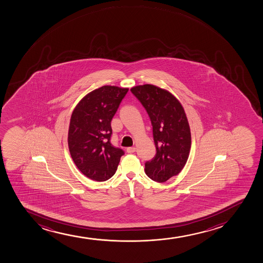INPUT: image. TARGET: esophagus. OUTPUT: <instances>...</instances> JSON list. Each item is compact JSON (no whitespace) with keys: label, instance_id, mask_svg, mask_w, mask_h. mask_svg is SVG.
<instances>
[{"label":"esophagus","instance_id":"1","mask_svg":"<svg viewBox=\"0 0 263 263\" xmlns=\"http://www.w3.org/2000/svg\"><path fill=\"white\" fill-rule=\"evenodd\" d=\"M127 153L128 154H133V153H135V151H136V148L135 147H128L127 148Z\"/></svg>","mask_w":263,"mask_h":263}]
</instances>
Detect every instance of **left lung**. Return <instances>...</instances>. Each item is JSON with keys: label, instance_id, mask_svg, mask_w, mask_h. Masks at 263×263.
Returning a JSON list of instances; mask_svg holds the SVG:
<instances>
[{"label": "left lung", "instance_id": "1", "mask_svg": "<svg viewBox=\"0 0 263 263\" xmlns=\"http://www.w3.org/2000/svg\"><path fill=\"white\" fill-rule=\"evenodd\" d=\"M151 119L156 155L145 162L149 178L165 182L184 167L191 147V133L184 109L169 91L155 85L130 88Z\"/></svg>", "mask_w": 263, "mask_h": 263}]
</instances>
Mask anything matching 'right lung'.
I'll return each mask as SVG.
<instances>
[{
	"instance_id": "obj_1",
	"label": "right lung",
	"mask_w": 263,
	"mask_h": 263,
	"mask_svg": "<svg viewBox=\"0 0 263 263\" xmlns=\"http://www.w3.org/2000/svg\"><path fill=\"white\" fill-rule=\"evenodd\" d=\"M128 88L105 85L86 95L72 110L67 143L79 170L97 181L109 180L124 151L110 144L112 118Z\"/></svg>"
}]
</instances>
